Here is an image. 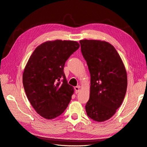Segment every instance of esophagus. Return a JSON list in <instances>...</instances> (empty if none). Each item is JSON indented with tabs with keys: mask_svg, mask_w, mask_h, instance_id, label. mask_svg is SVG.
<instances>
[{
	"mask_svg": "<svg viewBox=\"0 0 147 147\" xmlns=\"http://www.w3.org/2000/svg\"><path fill=\"white\" fill-rule=\"evenodd\" d=\"M79 86H76V87H74V90H75V93H79V90H80V88H79Z\"/></svg>",
	"mask_w": 147,
	"mask_h": 147,
	"instance_id": "esophagus-1",
	"label": "esophagus"
}]
</instances>
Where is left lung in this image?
Masks as SVG:
<instances>
[{
    "label": "left lung",
    "mask_w": 147,
    "mask_h": 147,
    "mask_svg": "<svg viewBox=\"0 0 147 147\" xmlns=\"http://www.w3.org/2000/svg\"><path fill=\"white\" fill-rule=\"evenodd\" d=\"M82 55L90 73L87 115L98 122L109 120L123 101L127 89V74L120 56L105 41L80 40Z\"/></svg>",
    "instance_id": "left-lung-1"
}]
</instances>
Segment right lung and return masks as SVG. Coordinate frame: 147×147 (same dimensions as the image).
<instances>
[{"label":"right lung","instance_id":"add662e5","mask_svg":"<svg viewBox=\"0 0 147 147\" xmlns=\"http://www.w3.org/2000/svg\"><path fill=\"white\" fill-rule=\"evenodd\" d=\"M79 46L75 41H46L37 47L27 61L22 74L24 88L31 105L46 119L60 115L71 99L74 88L68 84L63 68Z\"/></svg>","mask_w":147,"mask_h":147}]
</instances>
